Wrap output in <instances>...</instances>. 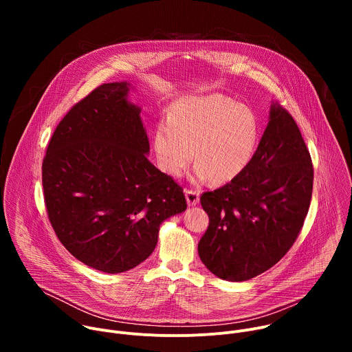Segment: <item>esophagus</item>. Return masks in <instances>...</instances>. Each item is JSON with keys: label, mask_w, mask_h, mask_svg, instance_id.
Segmentation results:
<instances>
[{"label": "esophagus", "mask_w": 352, "mask_h": 352, "mask_svg": "<svg viewBox=\"0 0 352 352\" xmlns=\"http://www.w3.org/2000/svg\"><path fill=\"white\" fill-rule=\"evenodd\" d=\"M185 197H186V202L188 206H196L199 204V199H200V193L197 190H192V189H186L185 190Z\"/></svg>", "instance_id": "obj_1"}]
</instances>
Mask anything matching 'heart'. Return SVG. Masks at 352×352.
Masks as SVG:
<instances>
[{"instance_id":"1","label":"heart","mask_w":352,"mask_h":352,"mask_svg":"<svg viewBox=\"0 0 352 352\" xmlns=\"http://www.w3.org/2000/svg\"><path fill=\"white\" fill-rule=\"evenodd\" d=\"M259 120L252 109L223 94L177 100L155 136L157 164L170 177H181L193 159L199 181L235 179L252 160L259 140Z\"/></svg>"}]
</instances>
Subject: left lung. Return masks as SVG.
<instances>
[{"label":"left lung","instance_id":"8db88e82","mask_svg":"<svg viewBox=\"0 0 352 352\" xmlns=\"http://www.w3.org/2000/svg\"><path fill=\"white\" fill-rule=\"evenodd\" d=\"M314 167L298 125L277 102L246 168L200 196L209 227L200 261L219 278L245 281L274 266L295 242L308 214Z\"/></svg>","mask_w":352,"mask_h":352}]
</instances>
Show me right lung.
Instances as JSON below:
<instances>
[{
	"mask_svg": "<svg viewBox=\"0 0 352 352\" xmlns=\"http://www.w3.org/2000/svg\"><path fill=\"white\" fill-rule=\"evenodd\" d=\"M128 82L104 83L56 128L43 160L44 202L78 261L122 273L146 261L160 224L186 210L184 189L147 160L148 139Z\"/></svg>",
	"mask_w": 352,
	"mask_h": 352,
	"instance_id": "add662e5",
	"label": "right lung"
}]
</instances>
